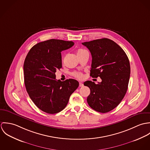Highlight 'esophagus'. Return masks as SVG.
Returning a JSON list of instances; mask_svg holds the SVG:
<instances>
[{"mask_svg":"<svg viewBox=\"0 0 150 150\" xmlns=\"http://www.w3.org/2000/svg\"><path fill=\"white\" fill-rule=\"evenodd\" d=\"M79 86H80V87H83V86H84V84H83V83H79Z\"/></svg>","mask_w":150,"mask_h":150,"instance_id":"esophagus-1","label":"esophagus"}]
</instances>
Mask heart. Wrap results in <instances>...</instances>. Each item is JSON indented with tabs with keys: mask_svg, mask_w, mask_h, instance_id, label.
<instances>
[{
	"mask_svg": "<svg viewBox=\"0 0 150 150\" xmlns=\"http://www.w3.org/2000/svg\"><path fill=\"white\" fill-rule=\"evenodd\" d=\"M84 51H86L85 50H83V49H79L78 51H77V54H80ZM72 76H74V77L77 78V79H81L83 77V75L80 72H78V71H75V72H73L72 73Z\"/></svg>",
	"mask_w": 150,
	"mask_h": 150,
	"instance_id": "1",
	"label": "heart"
}]
</instances>
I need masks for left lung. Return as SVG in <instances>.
Wrapping results in <instances>:
<instances>
[{
  "instance_id": "1",
  "label": "left lung",
  "mask_w": 150,
  "mask_h": 150,
  "mask_svg": "<svg viewBox=\"0 0 150 150\" xmlns=\"http://www.w3.org/2000/svg\"><path fill=\"white\" fill-rule=\"evenodd\" d=\"M82 44L92 55L90 76L102 79L97 84L91 81L84 83L91 91L88 104L96 111L109 112L120 103L127 93L130 73L128 58L120 45L107 38Z\"/></svg>"
}]
</instances>
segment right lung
Listing matches in <instances>:
<instances>
[{
    "instance_id": "right-lung-1",
    "label": "right lung",
    "mask_w": 150,
    "mask_h": 150,
    "mask_svg": "<svg viewBox=\"0 0 150 150\" xmlns=\"http://www.w3.org/2000/svg\"><path fill=\"white\" fill-rule=\"evenodd\" d=\"M71 41L50 39L35 45L23 64L26 91L35 105L44 112L55 114L67 106L70 95L79 86L74 79L56 80L62 68L61 52L71 48Z\"/></svg>"
}]
</instances>
